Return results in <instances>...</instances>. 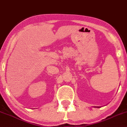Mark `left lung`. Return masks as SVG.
<instances>
[{"label": "left lung", "mask_w": 127, "mask_h": 127, "mask_svg": "<svg viewBox=\"0 0 127 127\" xmlns=\"http://www.w3.org/2000/svg\"><path fill=\"white\" fill-rule=\"evenodd\" d=\"M97 107V108H99L100 107Z\"/></svg>", "instance_id": "8db88e82"}]
</instances>
